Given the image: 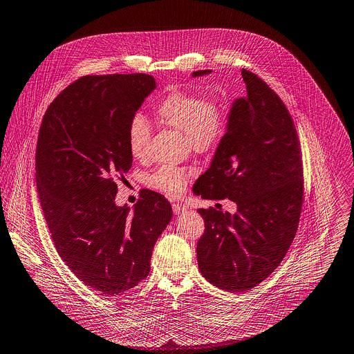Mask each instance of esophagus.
Here are the masks:
<instances>
[{"label": "esophagus", "mask_w": 354, "mask_h": 354, "mask_svg": "<svg viewBox=\"0 0 354 354\" xmlns=\"http://www.w3.org/2000/svg\"><path fill=\"white\" fill-rule=\"evenodd\" d=\"M172 211L175 215H183L185 212H187V208L185 205L176 203V204H172Z\"/></svg>", "instance_id": "obj_1"}]
</instances>
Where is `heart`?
I'll use <instances>...</instances> for the list:
<instances>
[{
	"label": "heart",
	"mask_w": 354,
	"mask_h": 354,
	"mask_svg": "<svg viewBox=\"0 0 354 354\" xmlns=\"http://www.w3.org/2000/svg\"><path fill=\"white\" fill-rule=\"evenodd\" d=\"M160 122L183 133L186 145L196 153H211L223 142L227 132V111L214 97L197 96L186 91L171 92L156 109ZM150 127L140 114L132 117L128 125V146L133 157L142 158L147 151ZM194 168L162 165L149 178V185L165 194L179 196Z\"/></svg>",
	"instance_id": "b5f03b06"
}]
</instances>
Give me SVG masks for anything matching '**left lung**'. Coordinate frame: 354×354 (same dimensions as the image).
Returning a JSON list of instances; mask_svg holds the SVG:
<instances>
[{
	"label": "left lung",
	"mask_w": 354,
	"mask_h": 354,
	"mask_svg": "<svg viewBox=\"0 0 354 354\" xmlns=\"http://www.w3.org/2000/svg\"><path fill=\"white\" fill-rule=\"evenodd\" d=\"M211 70L194 71L193 77ZM247 95L233 102L227 132L193 192L229 198L237 212L197 209L201 274L229 292L250 291L281 263L298 230L304 169L298 133L286 104L257 74L243 70Z\"/></svg>",
	"instance_id": "8db88e82"
}]
</instances>
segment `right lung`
<instances>
[{"label":"right lung","mask_w":354,"mask_h":354,"mask_svg":"<svg viewBox=\"0 0 354 354\" xmlns=\"http://www.w3.org/2000/svg\"><path fill=\"white\" fill-rule=\"evenodd\" d=\"M156 89L149 74L84 75L62 91L42 118L35 182L55 248L88 287L114 297L150 273L154 244L172 218L167 198L142 190L132 215L115 205L132 167L128 125Z\"/></svg>","instance_id":"right-lung-1"}]
</instances>
